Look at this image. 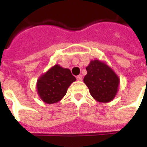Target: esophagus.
Listing matches in <instances>:
<instances>
[{"mask_svg":"<svg viewBox=\"0 0 147 147\" xmlns=\"http://www.w3.org/2000/svg\"><path fill=\"white\" fill-rule=\"evenodd\" d=\"M76 79L78 81H82V80H83V76H82V75H79V76L76 77Z\"/></svg>","mask_w":147,"mask_h":147,"instance_id":"34e87169","label":"esophagus"}]
</instances>
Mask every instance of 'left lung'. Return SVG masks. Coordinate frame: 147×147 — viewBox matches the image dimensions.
I'll return each mask as SVG.
<instances>
[{
  "label": "left lung",
  "mask_w": 147,
  "mask_h": 147,
  "mask_svg": "<svg viewBox=\"0 0 147 147\" xmlns=\"http://www.w3.org/2000/svg\"><path fill=\"white\" fill-rule=\"evenodd\" d=\"M86 74L83 82L90 93L99 102H111L117 95L120 80L113 70L98 60L91 61L86 67Z\"/></svg>",
  "instance_id": "obj_1"
}]
</instances>
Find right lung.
Wrapping results in <instances>:
<instances>
[{"instance_id": "obj_1", "label": "right lung", "mask_w": 147, "mask_h": 147, "mask_svg": "<svg viewBox=\"0 0 147 147\" xmlns=\"http://www.w3.org/2000/svg\"><path fill=\"white\" fill-rule=\"evenodd\" d=\"M76 80L68 68L56 64L37 81L38 96L46 104L57 103L64 98L67 88Z\"/></svg>"}]
</instances>
